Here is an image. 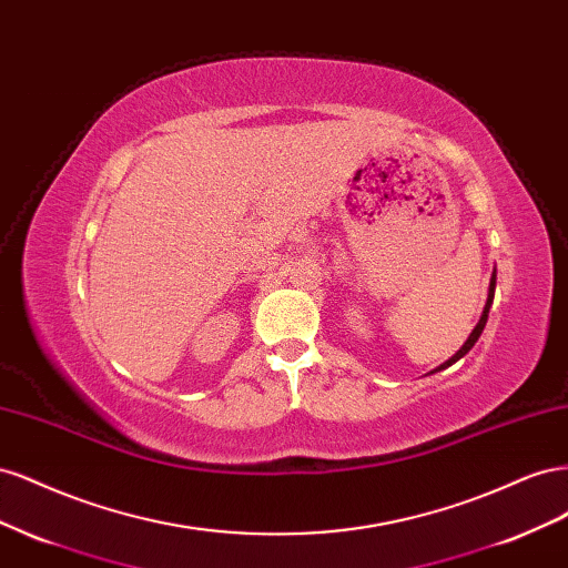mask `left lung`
I'll return each mask as SVG.
<instances>
[{
	"mask_svg": "<svg viewBox=\"0 0 568 568\" xmlns=\"http://www.w3.org/2000/svg\"><path fill=\"white\" fill-rule=\"evenodd\" d=\"M495 277L497 274L493 272V277H490V286H488V301H486V307H484V313H480V320H478V324L474 326V332L469 334V338L464 341V346L448 359V363H443L440 367H436L434 372H440V369H445V367H450V365H455L459 357H464L467 355L471 348H474V343L478 341V336H480V332H484V326H486V322H488V313H490V305H493V296H495Z\"/></svg>",
	"mask_w": 568,
	"mask_h": 568,
	"instance_id": "left-lung-1",
	"label": "left lung"
}]
</instances>
